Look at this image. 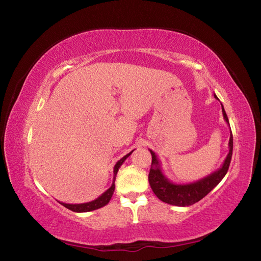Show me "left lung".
Wrapping results in <instances>:
<instances>
[{
    "mask_svg": "<svg viewBox=\"0 0 261 261\" xmlns=\"http://www.w3.org/2000/svg\"><path fill=\"white\" fill-rule=\"evenodd\" d=\"M214 97L216 99H219L215 94ZM222 113L225 122L229 124V119L228 116H226L223 105ZM149 150H150V149H149ZM232 150H233V137H232L231 134L229 140V153L224 159L222 166H221L218 170L213 171L212 174L207 175L206 177H203L202 179H198L192 182H185V184H177V182L170 181L163 173L162 165H160L157 154L152 150H150L152 162L151 168L148 176L149 184H150V187L152 192L154 193V195H156L160 201L170 205H175V206H190V205H193L196 202L201 201L203 197L206 196L207 194L223 179L225 174L228 173L229 166L231 163Z\"/></svg>",
    "mask_w": 261,
    "mask_h": 261,
    "instance_id": "left-lung-1",
    "label": "left lung"
}]
</instances>
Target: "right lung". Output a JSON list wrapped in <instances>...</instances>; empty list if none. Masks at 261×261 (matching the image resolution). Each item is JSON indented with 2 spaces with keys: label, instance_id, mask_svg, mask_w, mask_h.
<instances>
[{
  "label": "right lung",
  "instance_id": "add662e5",
  "mask_svg": "<svg viewBox=\"0 0 261 261\" xmlns=\"http://www.w3.org/2000/svg\"><path fill=\"white\" fill-rule=\"evenodd\" d=\"M134 151V150H132ZM129 152L127 154H125L124 157H122L118 163L115 164L114 166V169H113V182L112 185H111V187L109 188V190L105 191L101 196H98L96 199H94V201H91V202H87V203H81V204H67V203H63V202H59L62 205H64V206L66 208H68L70 211H73V212H77V213H83V212H90V211H94V210H97V208H101L103 206H105L109 202L111 197H112L113 193H114V190H115V177H116V174H118L119 171V168L121 167V165L124 163V160L130 156V154L132 153Z\"/></svg>",
  "mask_w": 261,
  "mask_h": 261
}]
</instances>
